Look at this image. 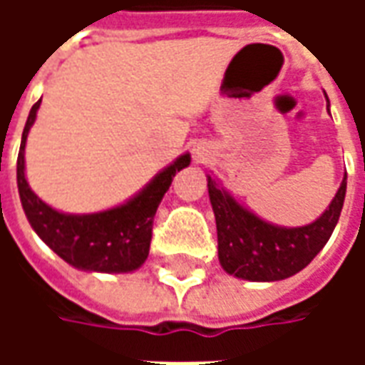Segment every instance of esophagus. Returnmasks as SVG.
<instances>
[{
	"label": "esophagus",
	"instance_id": "esophagus-1",
	"mask_svg": "<svg viewBox=\"0 0 365 365\" xmlns=\"http://www.w3.org/2000/svg\"><path fill=\"white\" fill-rule=\"evenodd\" d=\"M195 158H197V160H201V152H195Z\"/></svg>",
	"mask_w": 365,
	"mask_h": 365
}]
</instances>
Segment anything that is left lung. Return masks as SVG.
<instances>
[{
    "label": "left lung",
    "mask_w": 365,
    "mask_h": 365,
    "mask_svg": "<svg viewBox=\"0 0 365 365\" xmlns=\"http://www.w3.org/2000/svg\"><path fill=\"white\" fill-rule=\"evenodd\" d=\"M219 240V262L227 274L248 282H279L311 264L329 242L344 205L346 175L329 209L305 227H275L262 221L207 175Z\"/></svg>",
    "instance_id": "left-lung-1"
}]
</instances>
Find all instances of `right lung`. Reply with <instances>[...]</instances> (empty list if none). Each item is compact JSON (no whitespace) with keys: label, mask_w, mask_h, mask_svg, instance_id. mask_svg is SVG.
I'll use <instances>...</instances> for the list:
<instances>
[{"label":"right lung","mask_w":365,"mask_h":365,"mask_svg":"<svg viewBox=\"0 0 365 365\" xmlns=\"http://www.w3.org/2000/svg\"><path fill=\"white\" fill-rule=\"evenodd\" d=\"M38 107L41 101H36L29 113L17 156V187L31 227L44 245L74 268L105 274L135 272L148 258L152 222L160 201L170 190L175 172L190 166L191 156L182 154L123 205L91 215L60 213L29 187L25 178V143Z\"/></svg>","instance_id":"obj_1"}]
</instances>
